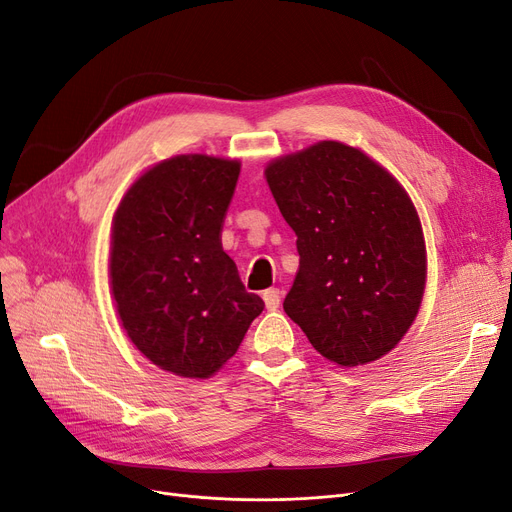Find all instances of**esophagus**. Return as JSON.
Segmentation results:
<instances>
[{"label": "esophagus", "instance_id": "1", "mask_svg": "<svg viewBox=\"0 0 512 512\" xmlns=\"http://www.w3.org/2000/svg\"><path fill=\"white\" fill-rule=\"evenodd\" d=\"M263 301H266V308L268 310H276L280 306V299H282V291L280 289H268L263 291Z\"/></svg>", "mask_w": 512, "mask_h": 512}]
</instances>
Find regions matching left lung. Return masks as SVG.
<instances>
[{"label":"left lung","mask_w":512,"mask_h":512,"mask_svg":"<svg viewBox=\"0 0 512 512\" xmlns=\"http://www.w3.org/2000/svg\"><path fill=\"white\" fill-rule=\"evenodd\" d=\"M266 179L297 236L299 270L282 308L337 365L388 354L426 285L422 225L405 189L361 149L337 141L272 162Z\"/></svg>","instance_id":"1"}]
</instances>
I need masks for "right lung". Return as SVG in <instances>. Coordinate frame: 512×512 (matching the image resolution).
Segmentation results:
<instances>
[{
	"label": "right lung",
	"instance_id": "add662e5",
	"mask_svg": "<svg viewBox=\"0 0 512 512\" xmlns=\"http://www.w3.org/2000/svg\"><path fill=\"white\" fill-rule=\"evenodd\" d=\"M240 162L202 154L132 183L111 230L109 276L128 337L151 363L208 377L236 354L263 299L221 246Z\"/></svg>",
	"mask_w": 512,
	"mask_h": 512
}]
</instances>
